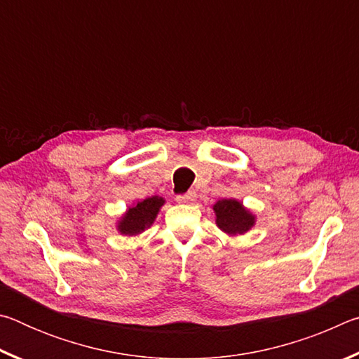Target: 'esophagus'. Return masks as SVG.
<instances>
[{
  "instance_id": "34e87169",
  "label": "esophagus",
  "mask_w": 359,
  "mask_h": 359,
  "mask_svg": "<svg viewBox=\"0 0 359 359\" xmlns=\"http://www.w3.org/2000/svg\"><path fill=\"white\" fill-rule=\"evenodd\" d=\"M194 199H196V193L194 191H188L185 194H177V196H175V201L180 204H191Z\"/></svg>"
}]
</instances>
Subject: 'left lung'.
<instances>
[{
  "mask_svg": "<svg viewBox=\"0 0 359 359\" xmlns=\"http://www.w3.org/2000/svg\"><path fill=\"white\" fill-rule=\"evenodd\" d=\"M215 214V223L228 236H242L255 226L257 217L238 199H218L212 205Z\"/></svg>",
  "mask_w": 359,
  "mask_h": 359,
  "instance_id": "8db88e82",
  "label": "left lung"
}]
</instances>
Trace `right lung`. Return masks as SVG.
<instances>
[{"label": "right lung", "mask_w": 359, "mask_h": 359, "mask_svg": "<svg viewBox=\"0 0 359 359\" xmlns=\"http://www.w3.org/2000/svg\"><path fill=\"white\" fill-rule=\"evenodd\" d=\"M165 198L150 196L130 205L118 218L117 231L123 236H139L154 224L158 212L165 205Z\"/></svg>", "instance_id": "add662e5"}]
</instances>
